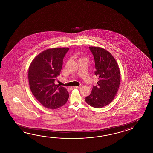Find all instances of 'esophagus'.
<instances>
[{
    "label": "esophagus",
    "instance_id": "esophagus-1",
    "mask_svg": "<svg viewBox=\"0 0 153 153\" xmlns=\"http://www.w3.org/2000/svg\"><path fill=\"white\" fill-rule=\"evenodd\" d=\"M80 88V86H74V87H70V89L73 90L74 88Z\"/></svg>",
    "mask_w": 153,
    "mask_h": 153
}]
</instances>
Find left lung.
I'll use <instances>...</instances> for the list:
<instances>
[{
	"label": "left lung",
	"instance_id": "1",
	"mask_svg": "<svg viewBox=\"0 0 153 153\" xmlns=\"http://www.w3.org/2000/svg\"><path fill=\"white\" fill-rule=\"evenodd\" d=\"M94 57L96 71L99 76L97 86H93L91 94L86 97L88 105L96 108L107 105L114 100L120 84V72L115 59L105 49L90 46Z\"/></svg>",
	"mask_w": 153,
	"mask_h": 153
}]
</instances>
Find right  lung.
<instances>
[{
	"mask_svg": "<svg viewBox=\"0 0 153 153\" xmlns=\"http://www.w3.org/2000/svg\"><path fill=\"white\" fill-rule=\"evenodd\" d=\"M67 48L48 49L33 59L28 69L29 87L33 94L44 107L55 109L67 103L68 92L55 84L60 74Z\"/></svg>",
	"mask_w": 153,
	"mask_h": 153,
	"instance_id": "add662e5",
	"label": "right lung"
}]
</instances>
